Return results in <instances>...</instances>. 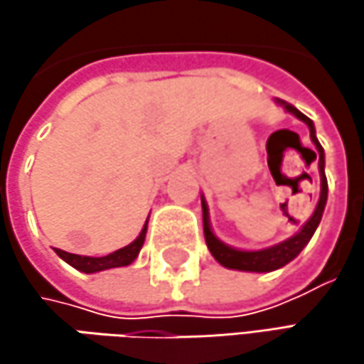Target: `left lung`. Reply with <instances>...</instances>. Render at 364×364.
Here are the masks:
<instances>
[{"instance_id": "obj_1", "label": "left lung", "mask_w": 364, "mask_h": 364, "mask_svg": "<svg viewBox=\"0 0 364 364\" xmlns=\"http://www.w3.org/2000/svg\"><path fill=\"white\" fill-rule=\"evenodd\" d=\"M278 103L289 111L293 113L297 119H301L308 128H310V139L312 143L316 145V154L314 158L318 160V173H321V198H318V204L312 213V217L304 223V228L287 238L284 242H278L269 249H261V251H238V249H232L228 247L225 242H221L213 230H210V221H208V206L202 198V221H204V238H206V247L210 255L223 265V267H230V269H242V272H272V269H278L282 265H287L289 261H293L297 255L304 251V247L310 242V238L314 236L321 219H323V213H325V204H327V193H328V185H327V177H325V151L316 139V130H314V124L308 115H304L301 111L284 101L278 99Z\"/></svg>"}]
</instances>
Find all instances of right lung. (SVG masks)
Masks as SVG:
<instances>
[{"label": "right lung", "mask_w": 364, "mask_h": 364, "mask_svg": "<svg viewBox=\"0 0 364 364\" xmlns=\"http://www.w3.org/2000/svg\"><path fill=\"white\" fill-rule=\"evenodd\" d=\"M145 234H147V223L143 225L141 234L136 236V240H132L128 247L124 249H117L113 253L105 255V257H84V255H73L67 253V251H60V249H54L56 255L67 261L71 267L84 272V274H95V272H103V269H111V267H124V265H130L136 255L141 251L143 242H145Z\"/></svg>", "instance_id": "1"}]
</instances>
